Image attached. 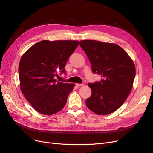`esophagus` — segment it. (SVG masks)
I'll return each instance as SVG.
<instances>
[{
    "instance_id": "obj_1",
    "label": "esophagus",
    "mask_w": 153,
    "mask_h": 153,
    "mask_svg": "<svg viewBox=\"0 0 153 153\" xmlns=\"http://www.w3.org/2000/svg\"><path fill=\"white\" fill-rule=\"evenodd\" d=\"M75 85H76V87H80L83 86V85H84V84H76Z\"/></svg>"
}]
</instances>
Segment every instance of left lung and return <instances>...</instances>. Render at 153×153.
Here are the masks:
<instances>
[{"label":"left lung","mask_w":153,"mask_h":153,"mask_svg":"<svg viewBox=\"0 0 153 153\" xmlns=\"http://www.w3.org/2000/svg\"><path fill=\"white\" fill-rule=\"evenodd\" d=\"M91 64L92 71L101 76L89 83L91 96L85 100L89 110L108 115L121 107L131 91L135 66L128 53L119 45L96 40L80 41Z\"/></svg>","instance_id":"obj_1"}]
</instances>
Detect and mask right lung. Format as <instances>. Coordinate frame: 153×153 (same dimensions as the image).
<instances>
[{
  "instance_id": "1",
  "label": "right lung",
  "mask_w": 153,
  "mask_h": 153,
  "mask_svg": "<svg viewBox=\"0 0 153 153\" xmlns=\"http://www.w3.org/2000/svg\"><path fill=\"white\" fill-rule=\"evenodd\" d=\"M78 41L43 40L22 55L19 64L20 89L37 112L51 115L61 111L75 84L58 82V72L65 73L66 62Z\"/></svg>"
}]
</instances>
